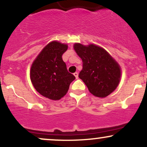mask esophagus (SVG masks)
Wrapping results in <instances>:
<instances>
[{"mask_svg": "<svg viewBox=\"0 0 147 147\" xmlns=\"http://www.w3.org/2000/svg\"><path fill=\"white\" fill-rule=\"evenodd\" d=\"M74 75H75V77H76V79H78V76H79V73L77 72H75V73L73 74Z\"/></svg>", "mask_w": 147, "mask_h": 147, "instance_id": "obj_1", "label": "esophagus"}]
</instances>
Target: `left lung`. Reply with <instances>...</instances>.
Masks as SVG:
<instances>
[{"mask_svg": "<svg viewBox=\"0 0 147 147\" xmlns=\"http://www.w3.org/2000/svg\"><path fill=\"white\" fill-rule=\"evenodd\" d=\"M74 49L83 61L79 77L94 96L104 98L115 90L120 82V66L102 48L94 45H74Z\"/></svg>", "mask_w": 147, "mask_h": 147, "instance_id": "8db88e82", "label": "left lung"}]
</instances>
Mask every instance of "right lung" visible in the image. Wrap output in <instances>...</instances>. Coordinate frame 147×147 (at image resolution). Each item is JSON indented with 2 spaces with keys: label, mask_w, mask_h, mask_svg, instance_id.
I'll use <instances>...</instances> for the list:
<instances>
[{
  "label": "right lung",
  "mask_w": 147,
  "mask_h": 147,
  "mask_svg": "<svg viewBox=\"0 0 147 147\" xmlns=\"http://www.w3.org/2000/svg\"><path fill=\"white\" fill-rule=\"evenodd\" d=\"M68 46L53 41L46 46L34 60L30 78L35 89L51 100H59L66 94L75 77L68 72L62 59Z\"/></svg>",
  "instance_id": "1"
}]
</instances>
